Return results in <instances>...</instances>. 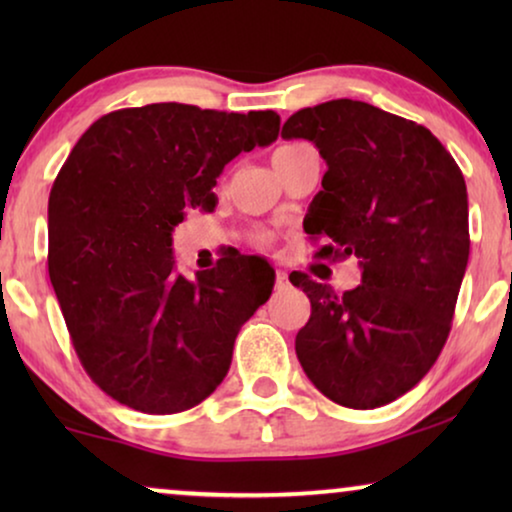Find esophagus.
<instances>
[{
    "label": "esophagus",
    "instance_id": "34e87169",
    "mask_svg": "<svg viewBox=\"0 0 512 512\" xmlns=\"http://www.w3.org/2000/svg\"><path fill=\"white\" fill-rule=\"evenodd\" d=\"M275 286H277V289L279 291H284V289H289V275H286V272L284 270H277L275 272Z\"/></svg>",
    "mask_w": 512,
    "mask_h": 512
}]
</instances>
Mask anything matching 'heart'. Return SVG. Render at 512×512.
Listing matches in <instances>:
<instances>
[{"instance_id": "1", "label": "heart", "mask_w": 512, "mask_h": 512, "mask_svg": "<svg viewBox=\"0 0 512 512\" xmlns=\"http://www.w3.org/2000/svg\"><path fill=\"white\" fill-rule=\"evenodd\" d=\"M300 146H305V144H303V142H289V144H282V146H279V149L275 151V156H272V160H275V163H277L279 158L289 156V153H293L296 149H300ZM263 242H265V237H263Z\"/></svg>"}]
</instances>
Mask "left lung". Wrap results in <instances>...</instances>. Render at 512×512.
Segmentation results:
<instances>
[{
	"label": "left lung",
	"mask_w": 512,
	"mask_h": 512,
	"mask_svg": "<svg viewBox=\"0 0 512 512\" xmlns=\"http://www.w3.org/2000/svg\"><path fill=\"white\" fill-rule=\"evenodd\" d=\"M282 137L310 139L328 165L303 223L333 242L319 256L361 265L342 296L289 277L312 305L298 361L331 401L380 408L429 373L450 335L471 249L464 174L424 125L359 100L300 109Z\"/></svg>",
	"instance_id": "obj_1"
}]
</instances>
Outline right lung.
<instances>
[{
	"label": "right lung",
	"mask_w": 512,
	"mask_h": 512,
	"mask_svg": "<svg viewBox=\"0 0 512 512\" xmlns=\"http://www.w3.org/2000/svg\"><path fill=\"white\" fill-rule=\"evenodd\" d=\"M277 135L275 111L160 102L97 118L67 156L48 198V275L81 366L114 401L174 415L223 382L275 277L221 258L186 279L172 230L186 209L212 212L223 167Z\"/></svg>",
	"instance_id": "right-lung-1"
}]
</instances>
